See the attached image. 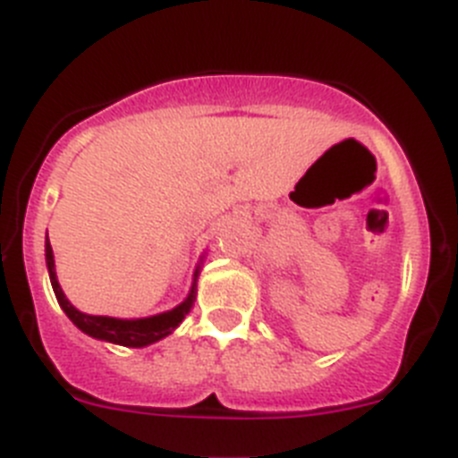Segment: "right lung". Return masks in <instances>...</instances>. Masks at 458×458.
I'll use <instances>...</instances> for the list:
<instances>
[{"label": "right lung", "instance_id": "obj_1", "mask_svg": "<svg viewBox=\"0 0 458 458\" xmlns=\"http://www.w3.org/2000/svg\"><path fill=\"white\" fill-rule=\"evenodd\" d=\"M46 262L47 272H50V284H53L55 297H57L62 311L71 318V323L78 329H82L85 334L94 336V339L110 341V344L126 345V348H142V345L157 344V341L165 339L168 334L174 332V327H180V323L186 318V313L193 309V301H196V278H193V285H191V293L180 306H174L173 311L158 313L152 318H138V320H122V318H110V316H87V313L78 311L66 295L62 293V285L57 281V272H55V256L50 240L46 237Z\"/></svg>", "mask_w": 458, "mask_h": 458}]
</instances>
